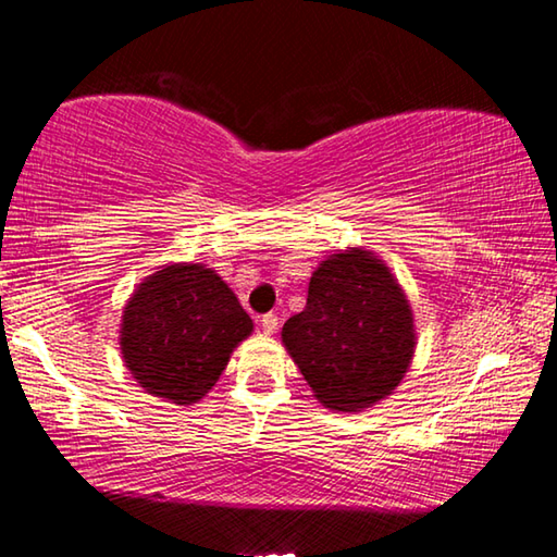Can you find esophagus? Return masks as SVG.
I'll return each mask as SVG.
<instances>
[{"label":"esophagus","instance_id":"1","mask_svg":"<svg viewBox=\"0 0 557 557\" xmlns=\"http://www.w3.org/2000/svg\"><path fill=\"white\" fill-rule=\"evenodd\" d=\"M277 317L275 314H262L260 317V326H262V332L265 334H275L277 332Z\"/></svg>","mask_w":557,"mask_h":557}]
</instances>
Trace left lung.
Returning a JSON list of instances; mask_svg holds the SVG:
<instances>
[{
    "instance_id": "left-lung-1",
    "label": "left lung",
    "mask_w": 557,
    "mask_h": 557,
    "mask_svg": "<svg viewBox=\"0 0 557 557\" xmlns=\"http://www.w3.org/2000/svg\"><path fill=\"white\" fill-rule=\"evenodd\" d=\"M282 344L324 408L358 412L398 388L418 336L391 268L373 250L346 248L319 262Z\"/></svg>"
}]
</instances>
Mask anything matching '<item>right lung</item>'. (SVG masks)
Segmentation results:
<instances>
[{"instance_id":"1","label":"right lung","mask_w":557,"mask_h":557,"mask_svg":"<svg viewBox=\"0 0 557 557\" xmlns=\"http://www.w3.org/2000/svg\"><path fill=\"white\" fill-rule=\"evenodd\" d=\"M252 319L219 272L169 262L139 282L120 324V354L145 393L194 405L209 393Z\"/></svg>"}]
</instances>
